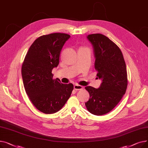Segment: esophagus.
I'll return each mask as SVG.
<instances>
[{
    "mask_svg": "<svg viewBox=\"0 0 148 148\" xmlns=\"http://www.w3.org/2000/svg\"><path fill=\"white\" fill-rule=\"evenodd\" d=\"M74 88L75 90H82L83 89V86H81V85H79V84H75L74 86Z\"/></svg>",
    "mask_w": 148,
    "mask_h": 148,
    "instance_id": "1",
    "label": "esophagus"
}]
</instances>
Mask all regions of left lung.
I'll return each mask as SVG.
<instances>
[{
	"instance_id": "obj_1",
	"label": "left lung",
	"mask_w": 148,
	"mask_h": 148,
	"mask_svg": "<svg viewBox=\"0 0 148 148\" xmlns=\"http://www.w3.org/2000/svg\"><path fill=\"white\" fill-rule=\"evenodd\" d=\"M94 47L97 74L102 80L99 88L86 86L89 99L85 103L92 114L100 116L112 111L125 94L128 85L125 60L119 47L100 34L87 36Z\"/></svg>"
}]
</instances>
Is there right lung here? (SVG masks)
Wrapping results in <instances>:
<instances>
[{
    "label": "right lung",
    "mask_w": 148,
    "mask_h": 148,
    "mask_svg": "<svg viewBox=\"0 0 148 148\" xmlns=\"http://www.w3.org/2000/svg\"><path fill=\"white\" fill-rule=\"evenodd\" d=\"M70 38L66 34L41 36L31 45L21 67L23 84L29 98L38 110L54 113L63 107L71 96L72 83L53 79L52 69L59 65L61 50Z\"/></svg>",
    "instance_id": "1"
}]
</instances>
